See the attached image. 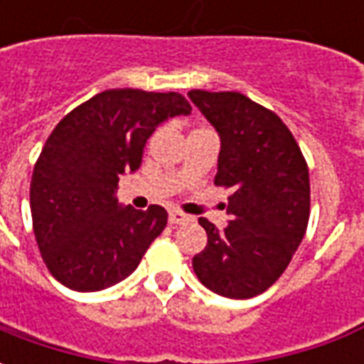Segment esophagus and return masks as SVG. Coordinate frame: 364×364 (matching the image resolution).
<instances>
[{"mask_svg":"<svg viewBox=\"0 0 364 364\" xmlns=\"http://www.w3.org/2000/svg\"><path fill=\"white\" fill-rule=\"evenodd\" d=\"M185 222H189V216H187V214L179 213V210H171V213H169V224H171V226H179V224H185Z\"/></svg>","mask_w":364,"mask_h":364,"instance_id":"34e87169","label":"esophagus"}]
</instances>
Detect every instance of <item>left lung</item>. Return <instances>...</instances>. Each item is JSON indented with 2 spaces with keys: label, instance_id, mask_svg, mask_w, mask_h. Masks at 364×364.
<instances>
[{
  "label": "left lung",
  "instance_id": "left-lung-1",
  "mask_svg": "<svg viewBox=\"0 0 364 364\" xmlns=\"http://www.w3.org/2000/svg\"><path fill=\"white\" fill-rule=\"evenodd\" d=\"M187 95L220 136L214 185L234 191L224 228L198 220L208 242L193 269L220 296H257L284 273L306 234L308 166L287 124L250 97L203 90Z\"/></svg>",
  "mask_w": 364,
  "mask_h": 364
}]
</instances>
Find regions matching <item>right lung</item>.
Masks as SVG:
<instances>
[{
	"instance_id": "obj_1",
	"label": "right lung",
	"mask_w": 364,
	"mask_h": 364,
	"mask_svg": "<svg viewBox=\"0 0 364 364\" xmlns=\"http://www.w3.org/2000/svg\"><path fill=\"white\" fill-rule=\"evenodd\" d=\"M179 114L191 105L173 91L109 90L52 130L31 179V214L44 263L64 287L97 292L124 281L164 232V206H122L114 191L140 167L154 130Z\"/></svg>"
}]
</instances>
